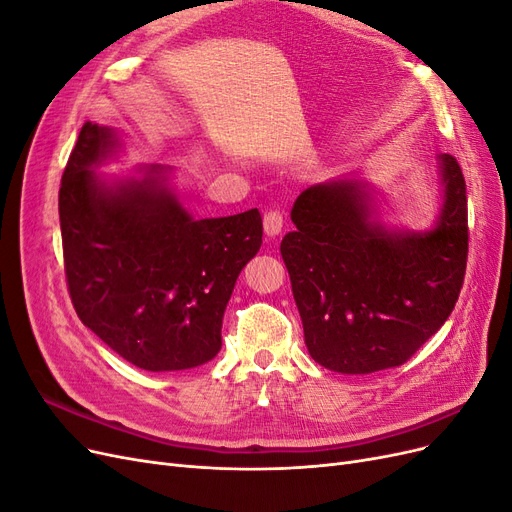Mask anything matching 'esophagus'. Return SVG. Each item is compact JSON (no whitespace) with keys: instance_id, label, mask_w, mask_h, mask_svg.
Masks as SVG:
<instances>
[{"instance_id":"esophagus-1","label":"esophagus","mask_w":512,"mask_h":512,"mask_svg":"<svg viewBox=\"0 0 512 512\" xmlns=\"http://www.w3.org/2000/svg\"><path fill=\"white\" fill-rule=\"evenodd\" d=\"M284 228V213L282 211H269L265 213V235L275 239L282 235Z\"/></svg>"}]
</instances>
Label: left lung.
<instances>
[{
	"mask_svg": "<svg viewBox=\"0 0 512 512\" xmlns=\"http://www.w3.org/2000/svg\"><path fill=\"white\" fill-rule=\"evenodd\" d=\"M440 209L427 230L382 222L359 175L312 185L282 239L312 359L337 374L406 363L451 316L468 260V198L457 160L438 156Z\"/></svg>",
	"mask_w": 512,
	"mask_h": 512,
	"instance_id": "8db88e82",
	"label": "left lung"
}]
</instances>
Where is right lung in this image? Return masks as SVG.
Masks as SVG:
<instances>
[{
	"instance_id": "add662e5",
	"label": "right lung",
	"mask_w": 512,
	"mask_h": 512,
	"mask_svg": "<svg viewBox=\"0 0 512 512\" xmlns=\"http://www.w3.org/2000/svg\"><path fill=\"white\" fill-rule=\"evenodd\" d=\"M117 130L87 121L61 177L59 224L70 297L87 329L147 371L209 363L241 269L262 243L258 209L198 220L162 164L102 175Z\"/></svg>"
}]
</instances>
